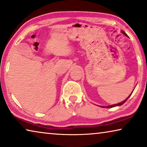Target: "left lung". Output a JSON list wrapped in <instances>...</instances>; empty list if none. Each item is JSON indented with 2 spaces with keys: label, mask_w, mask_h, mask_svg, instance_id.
<instances>
[{
  "label": "left lung",
  "mask_w": 147,
  "mask_h": 147,
  "mask_svg": "<svg viewBox=\"0 0 147 147\" xmlns=\"http://www.w3.org/2000/svg\"><path fill=\"white\" fill-rule=\"evenodd\" d=\"M121 32H122V33H123V34H124V35H125V36H127V34H126V33H125L124 31H121ZM132 93H133V92H132ZM132 93H131V94H132ZM131 94L130 95H129V96L128 97H127V99H125L124 100V101H123L122 102H121V103H117V104H114V105H108V106H101V107H103V108H111V107H117V106H121V105H122L123 103H125V102H126V101H127V99H128L129 98V97H130V96H131Z\"/></svg>",
  "instance_id": "obj_1"
}]
</instances>
